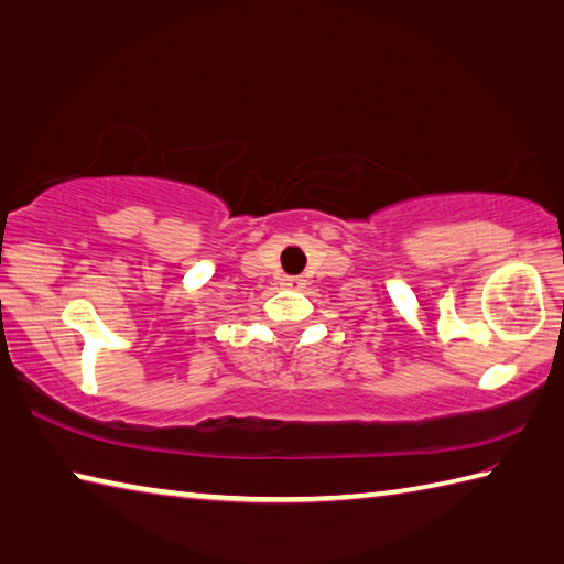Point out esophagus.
<instances>
[{
	"label": "esophagus",
	"instance_id": "1",
	"mask_svg": "<svg viewBox=\"0 0 564 564\" xmlns=\"http://www.w3.org/2000/svg\"><path fill=\"white\" fill-rule=\"evenodd\" d=\"M283 285H285V289L299 291V289H303L305 281L301 279V275H283Z\"/></svg>",
	"mask_w": 564,
	"mask_h": 564
}]
</instances>
